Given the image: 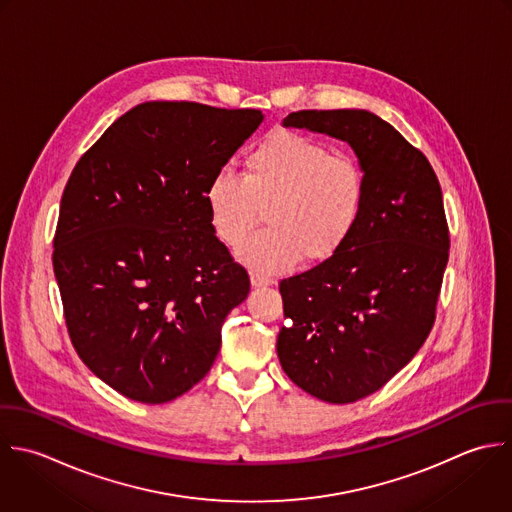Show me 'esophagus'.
Here are the masks:
<instances>
[{
    "instance_id": "34e87169",
    "label": "esophagus",
    "mask_w": 512,
    "mask_h": 512,
    "mask_svg": "<svg viewBox=\"0 0 512 512\" xmlns=\"http://www.w3.org/2000/svg\"><path fill=\"white\" fill-rule=\"evenodd\" d=\"M275 281L273 279H269V277H265V275H261V273H251V285L253 287H269V285H273Z\"/></svg>"
}]
</instances>
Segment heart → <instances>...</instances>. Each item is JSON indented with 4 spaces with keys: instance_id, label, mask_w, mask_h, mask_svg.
Returning a JSON list of instances; mask_svg holds the SVG:
<instances>
[{
    "instance_id": "1",
    "label": "heart",
    "mask_w": 512,
    "mask_h": 512,
    "mask_svg": "<svg viewBox=\"0 0 512 512\" xmlns=\"http://www.w3.org/2000/svg\"><path fill=\"white\" fill-rule=\"evenodd\" d=\"M215 235L239 249L267 211L269 231L255 237L243 259L263 273L331 259L351 237L365 209L367 173L349 153H333L315 137L277 129L245 157L243 177L219 171L207 185Z\"/></svg>"
}]
</instances>
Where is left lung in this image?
Listing matches in <instances>:
<instances>
[{
    "mask_svg": "<svg viewBox=\"0 0 512 512\" xmlns=\"http://www.w3.org/2000/svg\"><path fill=\"white\" fill-rule=\"evenodd\" d=\"M283 125L347 141L367 173L347 243L279 283L283 371L321 401L355 403L395 377L433 329L451 245L441 185L429 159L371 111L307 109Z\"/></svg>",
    "mask_w": 512,
    "mask_h": 512,
    "instance_id": "obj_1",
    "label": "left lung"
}]
</instances>
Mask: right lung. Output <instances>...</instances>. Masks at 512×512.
<instances>
[{
	"mask_svg": "<svg viewBox=\"0 0 512 512\" xmlns=\"http://www.w3.org/2000/svg\"><path fill=\"white\" fill-rule=\"evenodd\" d=\"M259 109L145 101L81 155L65 185L53 271L71 343L123 397L161 405L197 385L249 293L217 239L207 185Z\"/></svg>",
	"mask_w": 512,
	"mask_h": 512,
	"instance_id": "obj_1",
	"label": "right lung"
}]
</instances>
